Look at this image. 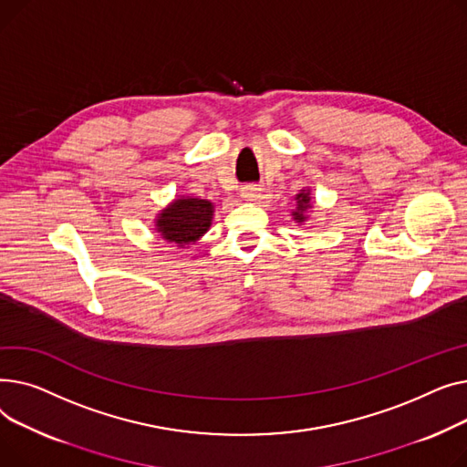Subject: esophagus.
Here are the masks:
<instances>
[{"label":"esophagus","mask_w":467,"mask_h":467,"mask_svg":"<svg viewBox=\"0 0 467 467\" xmlns=\"http://www.w3.org/2000/svg\"><path fill=\"white\" fill-rule=\"evenodd\" d=\"M241 198L244 202H258L262 198V190L256 184H249V186H243L241 190Z\"/></svg>","instance_id":"obj_1"}]
</instances>
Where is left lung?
<instances>
[{
  "mask_svg": "<svg viewBox=\"0 0 467 467\" xmlns=\"http://www.w3.org/2000/svg\"><path fill=\"white\" fill-rule=\"evenodd\" d=\"M296 209H292V218L297 226L306 224L309 221V209H313V200H311V188H301L299 194H296Z\"/></svg>",
  "mask_w": 467,
  "mask_h": 467,
  "instance_id": "8db88e82",
  "label": "left lung"
}]
</instances>
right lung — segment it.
I'll return each instance as SVG.
<instances>
[{"label": "right lung", "mask_w": 467, "mask_h": 467, "mask_svg": "<svg viewBox=\"0 0 467 467\" xmlns=\"http://www.w3.org/2000/svg\"><path fill=\"white\" fill-rule=\"evenodd\" d=\"M214 203L198 196H179L154 218L158 235L179 249L196 244L211 228Z\"/></svg>", "instance_id": "1"}]
</instances>
